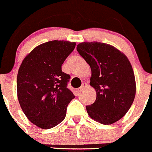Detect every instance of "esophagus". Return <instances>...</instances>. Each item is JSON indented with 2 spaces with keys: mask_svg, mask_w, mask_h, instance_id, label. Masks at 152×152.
Segmentation results:
<instances>
[{
  "mask_svg": "<svg viewBox=\"0 0 152 152\" xmlns=\"http://www.w3.org/2000/svg\"><path fill=\"white\" fill-rule=\"evenodd\" d=\"M87 83H83L82 85L81 86V87H79V89H78V90H79V92H81L82 90H84V89L87 87Z\"/></svg>",
  "mask_w": 152,
  "mask_h": 152,
  "instance_id": "1",
  "label": "esophagus"
}]
</instances>
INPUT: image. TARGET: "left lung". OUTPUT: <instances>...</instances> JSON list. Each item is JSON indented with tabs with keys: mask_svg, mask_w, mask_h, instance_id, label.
<instances>
[{
	"mask_svg": "<svg viewBox=\"0 0 152 152\" xmlns=\"http://www.w3.org/2000/svg\"><path fill=\"white\" fill-rule=\"evenodd\" d=\"M78 52L90 66V84L96 91V100L87 105V114L103 124L117 122L128 111L135 99L136 85L128 58L109 44L82 42Z\"/></svg>",
	"mask_w": 152,
	"mask_h": 152,
	"instance_id": "obj_1",
	"label": "left lung"
}]
</instances>
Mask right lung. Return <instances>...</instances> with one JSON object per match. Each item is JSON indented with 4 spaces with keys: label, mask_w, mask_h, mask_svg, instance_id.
Wrapping results in <instances>:
<instances>
[{
    "label": "right lung",
    "mask_w": 152,
    "mask_h": 152,
    "mask_svg": "<svg viewBox=\"0 0 152 152\" xmlns=\"http://www.w3.org/2000/svg\"><path fill=\"white\" fill-rule=\"evenodd\" d=\"M76 43L51 41L36 47L19 68L17 97L24 114L33 124L47 130L63 122L67 106L75 96L67 88L70 75L62 65Z\"/></svg>",
    "instance_id": "obj_1"
}]
</instances>
